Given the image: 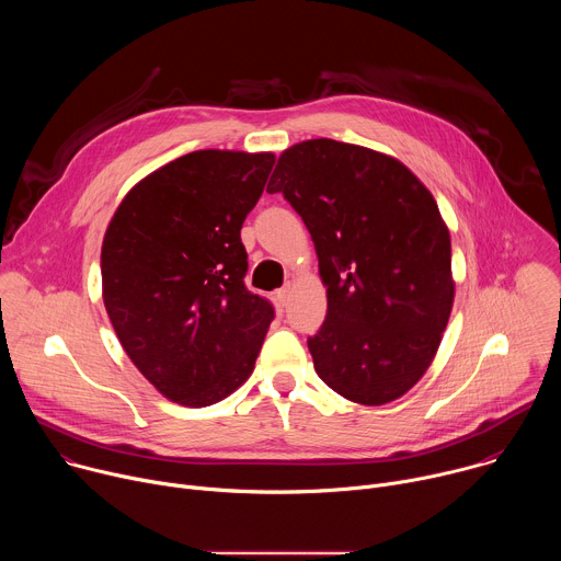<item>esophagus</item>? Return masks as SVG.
<instances>
[{"label":"esophagus","instance_id":"obj_1","mask_svg":"<svg viewBox=\"0 0 561 561\" xmlns=\"http://www.w3.org/2000/svg\"><path fill=\"white\" fill-rule=\"evenodd\" d=\"M288 295H290V288H288V286H284V288H279V290L275 293V299L279 301V306H286V301H288Z\"/></svg>","mask_w":561,"mask_h":561}]
</instances>
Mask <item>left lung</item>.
Here are the masks:
<instances>
[{
	"label": "left lung",
	"instance_id": "obj_1",
	"mask_svg": "<svg viewBox=\"0 0 561 561\" xmlns=\"http://www.w3.org/2000/svg\"><path fill=\"white\" fill-rule=\"evenodd\" d=\"M304 219L327 286L308 337L317 375L381 407L428 370L455 297L450 232L431 191L394 157L335 139L286 148L268 182Z\"/></svg>",
	"mask_w": 561,
	"mask_h": 561
}]
</instances>
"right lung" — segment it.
I'll list each match as a JSON object with an SVG mask.
<instances>
[{"label": "right lung", "mask_w": 561, "mask_h": 561, "mask_svg": "<svg viewBox=\"0 0 561 561\" xmlns=\"http://www.w3.org/2000/svg\"><path fill=\"white\" fill-rule=\"evenodd\" d=\"M273 152L195 150L135 184L102 244V295L137 370L171 402L210 407L242 386L275 317L244 275L242 224Z\"/></svg>", "instance_id": "add662e5"}]
</instances>
